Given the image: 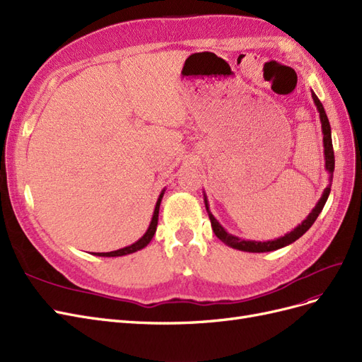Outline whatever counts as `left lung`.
Segmentation results:
<instances>
[{
    "label": "left lung",
    "mask_w": 362,
    "mask_h": 362,
    "mask_svg": "<svg viewBox=\"0 0 362 362\" xmlns=\"http://www.w3.org/2000/svg\"><path fill=\"white\" fill-rule=\"evenodd\" d=\"M311 96H313V100H314V103H316V107H317V110L320 112V122H322V131H323V146H325V160H326L325 165H326V170L331 173V180H332L335 159H334V148H332V139H331L329 120H328V117H326V112L323 110V105L319 100V98L314 95V93H313ZM329 192H331V185L325 189V192H323L322 198L319 200V203L316 204V207L313 209V212L307 216V219L304 221V223H302L300 226H298L293 231H290L288 235L279 238L276 240H267V242L242 240V239H239L236 236L228 235V233L219 226V223L214 218V215L209 212L207 202H206V211L209 214V219H211V224H212V228H214V233L216 235V238L223 240L226 245H228V247L240 250V251H248V252H266V251H274V250H278V248H283V247H286V245L295 242L296 239H299L302 235H304V233L314 224V221L317 219V216L322 212V209H323L326 200H328Z\"/></svg>",
    "instance_id": "1"
}]
</instances>
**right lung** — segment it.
<instances>
[{
    "label": "right lung",
    "instance_id": "1",
    "mask_svg": "<svg viewBox=\"0 0 362 362\" xmlns=\"http://www.w3.org/2000/svg\"><path fill=\"white\" fill-rule=\"evenodd\" d=\"M162 195H164V192H160V195L158 198V203H156L155 212H153V218H151V223L148 226V230L146 231V235L141 239L136 240L135 243H132L131 247H126V248H122V250H117V251H111V252H98L95 255H100V257H119V255H126V254L135 252L138 250H143L146 245L151 240V238H153L155 231H156L158 219H159V204H160V200H162Z\"/></svg>",
    "mask_w": 362,
    "mask_h": 362
}]
</instances>
